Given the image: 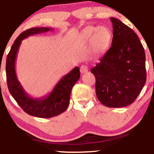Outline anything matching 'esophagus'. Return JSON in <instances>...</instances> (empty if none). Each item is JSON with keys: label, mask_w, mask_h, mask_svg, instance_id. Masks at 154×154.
Returning <instances> with one entry per match:
<instances>
[{"label": "esophagus", "mask_w": 154, "mask_h": 154, "mask_svg": "<svg viewBox=\"0 0 154 154\" xmlns=\"http://www.w3.org/2000/svg\"><path fill=\"white\" fill-rule=\"evenodd\" d=\"M80 73H81V74H84V73L88 72V68L86 66H82L80 68Z\"/></svg>", "instance_id": "obj_1"}]
</instances>
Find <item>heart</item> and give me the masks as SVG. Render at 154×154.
<instances>
[{"label":"heart","mask_w":154,"mask_h":154,"mask_svg":"<svg viewBox=\"0 0 154 154\" xmlns=\"http://www.w3.org/2000/svg\"><path fill=\"white\" fill-rule=\"evenodd\" d=\"M81 38L84 42H91V51L100 55L106 51L112 39L110 29L105 26L88 27L82 31Z\"/></svg>","instance_id":"heart-1"}]
</instances>
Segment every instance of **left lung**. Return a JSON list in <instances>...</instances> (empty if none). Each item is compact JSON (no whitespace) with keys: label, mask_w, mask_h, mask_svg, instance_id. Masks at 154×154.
I'll return each instance as SVG.
<instances>
[{"label":"left lung","mask_w":154,"mask_h":154,"mask_svg":"<svg viewBox=\"0 0 154 154\" xmlns=\"http://www.w3.org/2000/svg\"><path fill=\"white\" fill-rule=\"evenodd\" d=\"M112 23V45L103 58L91 70L96 79L95 91L99 101L112 108L131 104L146 82L145 53L139 37L120 20Z\"/></svg>","instance_id":"left-lung-1"}]
</instances>
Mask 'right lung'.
Segmentation results:
<instances>
[{
    "mask_svg": "<svg viewBox=\"0 0 154 154\" xmlns=\"http://www.w3.org/2000/svg\"><path fill=\"white\" fill-rule=\"evenodd\" d=\"M53 30L49 27H33L24 31L15 39L7 57L6 74L9 91L15 101L26 113L38 118H52L67 109L71 89L80 77V69L75 67L62 77L54 89L48 95L35 98L27 94L17 78L15 61L21 41L29 35Z\"/></svg>",
    "mask_w": 154,
    "mask_h": 154,
    "instance_id": "obj_1",
    "label": "right lung"
}]
</instances>
